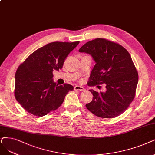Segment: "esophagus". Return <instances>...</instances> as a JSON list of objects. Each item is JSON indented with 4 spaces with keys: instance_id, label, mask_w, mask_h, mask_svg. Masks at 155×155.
I'll return each mask as SVG.
<instances>
[{
    "instance_id": "34e87169",
    "label": "esophagus",
    "mask_w": 155,
    "mask_h": 155,
    "mask_svg": "<svg viewBox=\"0 0 155 155\" xmlns=\"http://www.w3.org/2000/svg\"><path fill=\"white\" fill-rule=\"evenodd\" d=\"M74 90L75 91H84L85 89L83 87L81 86H78V85H76V86L74 87Z\"/></svg>"
}]
</instances>
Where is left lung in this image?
Returning <instances> with one entry per match:
<instances>
[{"instance_id": "obj_1", "label": "left lung", "mask_w": 155, "mask_h": 155, "mask_svg": "<svg viewBox=\"0 0 155 155\" xmlns=\"http://www.w3.org/2000/svg\"><path fill=\"white\" fill-rule=\"evenodd\" d=\"M78 51L90 54L96 62L88 85L95 86L105 84L107 89L105 93L89 90L93 98L85 105L87 108L102 118L121 115L135 98L139 79L128 51L121 45L105 38L88 41Z\"/></svg>"}]
</instances>
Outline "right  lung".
Masks as SVG:
<instances>
[{
	"label": "right lung",
	"mask_w": 155,
	"mask_h": 155,
	"mask_svg": "<svg viewBox=\"0 0 155 155\" xmlns=\"http://www.w3.org/2000/svg\"><path fill=\"white\" fill-rule=\"evenodd\" d=\"M75 42H52L34 51L18 66L15 74V96L28 113L42 117L57 109L71 85H58L53 71L62 69L67 56L78 45Z\"/></svg>",
	"instance_id": "obj_1"
}]
</instances>
